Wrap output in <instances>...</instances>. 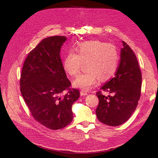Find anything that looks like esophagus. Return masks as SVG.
<instances>
[{"instance_id": "esophagus-1", "label": "esophagus", "mask_w": 158, "mask_h": 158, "mask_svg": "<svg viewBox=\"0 0 158 158\" xmlns=\"http://www.w3.org/2000/svg\"><path fill=\"white\" fill-rule=\"evenodd\" d=\"M80 94H81V96H87L88 94L87 93H85V92H84V91H81L80 92Z\"/></svg>"}]
</instances>
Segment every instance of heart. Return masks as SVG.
Masks as SVG:
<instances>
[{
    "mask_svg": "<svg viewBox=\"0 0 158 158\" xmlns=\"http://www.w3.org/2000/svg\"><path fill=\"white\" fill-rule=\"evenodd\" d=\"M76 52L71 51L64 61L65 72L71 76L77 75L85 64V73L79 75L73 81L74 85L83 91L91 89L99 79L101 81L110 79L116 72L118 51L112 44L99 40L81 44Z\"/></svg>",
    "mask_w": 158,
    "mask_h": 158,
    "instance_id": "obj_1",
    "label": "heart"
}]
</instances>
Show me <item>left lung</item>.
I'll use <instances>...</instances> for the list:
<instances>
[{
    "mask_svg": "<svg viewBox=\"0 0 158 158\" xmlns=\"http://www.w3.org/2000/svg\"><path fill=\"white\" fill-rule=\"evenodd\" d=\"M122 42L123 48L116 74L101 87L113 95L106 96L101 91L96 93L99 101L96 110L97 118L111 126L121 125L129 119L141 96L142 76L137 57L128 45Z\"/></svg>",
    "mask_w": 158,
    "mask_h": 158,
    "instance_id": "8db88e82",
    "label": "left lung"
}]
</instances>
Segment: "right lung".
I'll list each match as a JSON object with an SVG mask.
<instances>
[{
    "label": "right lung",
    "instance_id": "obj_1",
    "mask_svg": "<svg viewBox=\"0 0 158 158\" xmlns=\"http://www.w3.org/2000/svg\"><path fill=\"white\" fill-rule=\"evenodd\" d=\"M67 38L52 36L44 39L26 59L20 76L21 94L34 118L50 129H62L73 119L72 106L80 96L71 89L60 57ZM65 89L69 93L64 96Z\"/></svg>",
    "mask_w": 158,
    "mask_h": 158
}]
</instances>
